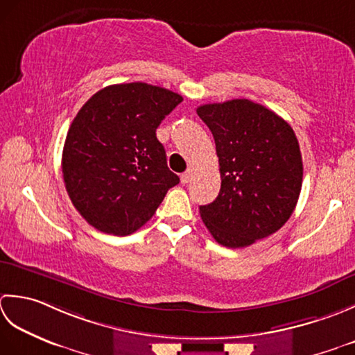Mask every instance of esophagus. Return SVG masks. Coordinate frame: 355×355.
Returning <instances> with one entry per match:
<instances>
[{
    "mask_svg": "<svg viewBox=\"0 0 355 355\" xmlns=\"http://www.w3.org/2000/svg\"><path fill=\"white\" fill-rule=\"evenodd\" d=\"M191 178H193V170H187L185 173H182V176H180V182L187 185L191 180Z\"/></svg>",
    "mask_w": 355,
    "mask_h": 355,
    "instance_id": "1",
    "label": "esophagus"
}]
</instances>
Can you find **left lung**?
Segmentation results:
<instances>
[{
	"mask_svg": "<svg viewBox=\"0 0 355 355\" xmlns=\"http://www.w3.org/2000/svg\"><path fill=\"white\" fill-rule=\"evenodd\" d=\"M219 157L220 191L200 205L209 233L223 247L243 248L291 218L302 190L303 164L294 130L250 99L198 107Z\"/></svg>",
	"mask_w": 355,
	"mask_h": 355,
	"instance_id": "left-lung-1",
	"label": "left lung"
}]
</instances>
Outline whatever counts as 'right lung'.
Masks as SVG:
<instances>
[{
  "instance_id": "add662e5",
  "label": "right lung",
  "mask_w": 355,
  "mask_h": 355,
  "mask_svg": "<svg viewBox=\"0 0 355 355\" xmlns=\"http://www.w3.org/2000/svg\"><path fill=\"white\" fill-rule=\"evenodd\" d=\"M182 96L146 83L96 92L64 142L62 176L71 204L92 227L128 236L153 218L179 184L156 128Z\"/></svg>"
}]
</instances>
